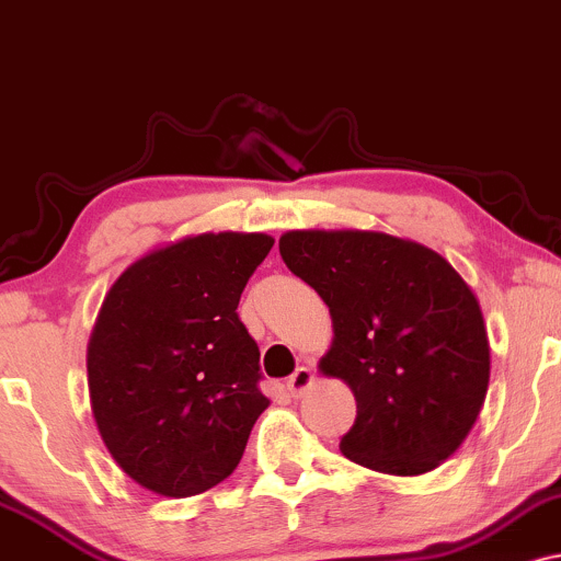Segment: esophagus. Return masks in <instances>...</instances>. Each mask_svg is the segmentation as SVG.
Listing matches in <instances>:
<instances>
[{
  "label": "esophagus",
  "instance_id": "obj_1",
  "mask_svg": "<svg viewBox=\"0 0 561 561\" xmlns=\"http://www.w3.org/2000/svg\"><path fill=\"white\" fill-rule=\"evenodd\" d=\"M312 380H314V373L309 370V367H296L291 378L286 380V386H288V393H291V397L299 399L301 393H305L307 388L312 386Z\"/></svg>",
  "mask_w": 561,
  "mask_h": 561
}]
</instances>
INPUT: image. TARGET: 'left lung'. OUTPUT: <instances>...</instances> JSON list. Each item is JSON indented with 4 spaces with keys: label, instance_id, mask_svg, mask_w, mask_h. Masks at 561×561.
<instances>
[{
    "label": "left lung",
    "instance_id": "8db88e82",
    "mask_svg": "<svg viewBox=\"0 0 561 561\" xmlns=\"http://www.w3.org/2000/svg\"><path fill=\"white\" fill-rule=\"evenodd\" d=\"M280 256L331 309L320 370L357 399L341 451L388 476L449 459L476 425L491 348L476 294L423 243L373 230H291Z\"/></svg>",
    "mask_w": 561,
    "mask_h": 561
}]
</instances>
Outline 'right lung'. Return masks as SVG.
Instances as JSON below:
<instances>
[{
    "instance_id": "add662e5",
    "label": "right lung",
    "mask_w": 561,
    "mask_h": 561,
    "mask_svg": "<svg viewBox=\"0 0 561 561\" xmlns=\"http://www.w3.org/2000/svg\"><path fill=\"white\" fill-rule=\"evenodd\" d=\"M273 239L202 233L134 262L89 341L91 410L128 478L160 496L226 480L270 399L239 299Z\"/></svg>"
}]
</instances>
